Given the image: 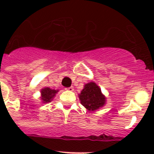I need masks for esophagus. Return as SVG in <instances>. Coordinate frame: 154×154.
<instances>
[{
    "label": "esophagus",
    "mask_w": 154,
    "mask_h": 154,
    "mask_svg": "<svg viewBox=\"0 0 154 154\" xmlns=\"http://www.w3.org/2000/svg\"><path fill=\"white\" fill-rule=\"evenodd\" d=\"M65 89H66V90H69V91H71V92H72V91L74 90V87L71 86V87H69V88H66Z\"/></svg>",
    "instance_id": "1"
}]
</instances>
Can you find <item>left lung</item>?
<instances>
[{
  "mask_svg": "<svg viewBox=\"0 0 154 154\" xmlns=\"http://www.w3.org/2000/svg\"><path fill=\"white\" fill-rule=\"evenodd\" d=\"M79 99L82 105L90 111L103 106L106 103V98L102 94L101 89L95 82H89L85 85L79 94Z\"/></svg>",
  "mask_w": 154,
  "mask_h": 154,
  "instance_id": "left-lung-1",
  "label": "left lung"
}]
</instances>
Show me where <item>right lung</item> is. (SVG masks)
<instances>
[{
  "instance_id": "1",
  "label": "right lung",
  "mask_w": 154,
  "mask_h": 154,
  "mask_svg": "<svg viewBox=\"0 0 154 154\" xmlns=\"http://www.w3.org/2000/svg\"><path fill=\"white\" fill-rule=\"evenodd\" d=\"M42 100L43 103H49L52 100L53 97L55 96V93L58 92V90L51 89L50 88H45L42 90Z\"/></svg>"
}]
</instances>
